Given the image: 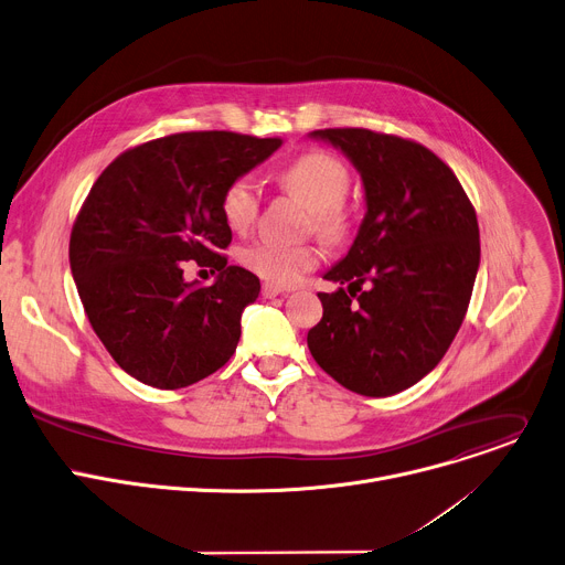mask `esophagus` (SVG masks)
<instances>
[{"mask_svg": "<svg viewBox=\"0 0 565 565\" xmlns=\"http://www.w3.org/2000/svg\"><path fill=\"white\" fill-rule=\"evenodd\" d=\"M280 294H285L282 287L271 285V282H265V285H263V296H265V298H276V296H280Z\"/></svg>", "mask_w": 565, "mask_h": 565, "instance_id": "esophagus-1", "label": "esophagus"}]
</instances>
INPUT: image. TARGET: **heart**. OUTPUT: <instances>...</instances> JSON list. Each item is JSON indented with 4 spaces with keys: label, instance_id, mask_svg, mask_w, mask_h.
Masks as SVG:
<instances>
[{
    "label": "heart",
    "instance_id": "heart-1",
    "mask_svg": "<svg viewBox=\"0 0 565 565\" xmlns=\"http://www.w3.org/2000/svg\"><path fill=\"white\" fill-rule=\"evenodd\" d=\"M278 181L291 198L311 211V222L326 237H339L345 231L341 204L350 191V174L337 157L321 150L305 152L278 174ZM258 206V185L250 177L233 179L220 202L222 217L235 233L250 228ZM239 263L271 285L289 287L319 263V254L307 244L256 242L239 250Z\"/></svg>",
    "mask_w": 565,
    "mask_h": 565
}]
</instances>
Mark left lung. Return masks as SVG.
<instances>
[{"mask_svg":"<svg viewBox=\"0 0 565 565\" xmlns=\"http://www.w3.org/2000/svg\"><path fill=\"white\" fill-rule=\"evenodd\" d=\"M309 139L356 168L365 202L348 254L323 274L348 291L319 294L309 352L352 393H402L440 363L462 326L480 267L476 211L454 170L415 141L363 128Z\"/></svg>","mask_w":565,"mask_h":565,"instance_id":"left-lung-1","label":"left lung"}]
</instances>
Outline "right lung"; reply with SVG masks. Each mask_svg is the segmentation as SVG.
<instances>
[{
	"label": "right lung",
	"mask_w": 565,
	"mask_h": 565,
	"mask_svg": "<svg viewBox=\"0 0 565 565\" xmlns=\"http://www.w3.org/2000/svg\"><path fill=\"white\" fill-rule=\"evenodd\" d=\"M280 146L235 132L170 135L122 152L92 185L70 265L96 337L137 382L185 388L233 356L260 280L220 256L231 244L220 202ZM185 259L213 266L216 282L188 284Z\"/></svg>",
	"instance_id": "obj_1"
}]
</instances>
